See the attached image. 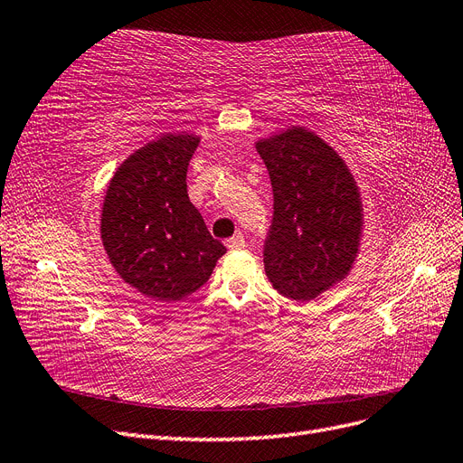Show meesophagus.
Here are the masks:
<instances>
[{"label": "esophagus", "instance_id": "obj_1", "mask_svg": "<svg viewBox=\"0 0 463 463\" xmlns=\"http://www.w3.org/2000/svg\"><path fill=\"white\" fill-rule=\"evenodd\" d=\"M226 245H228V249H232V250L241 249V247H245V237H243L241 233H235L233 237H230V240L226 241Z\"/></svg>", "mask_w": 463, "mask_h": 463}]
</instances>
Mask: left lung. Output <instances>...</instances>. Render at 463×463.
Instances as JSON below:
<instances>
[{"instance_id":"1","label":"left lung","mask_w":463,"mask_h":463,"mask_svg":"<svg viewBox=\"0 0 463 463\" xmlns=\"http://www.w3.org/2000/svg\"><path fill=\"white\" fill-rule=\"evenodd\" d=\"M270 174L274 218L264 270L288 299L313 301L352 272L363 235L357 181L325 138L293 125L255 143Z\"/></svg>"}]
</instances>
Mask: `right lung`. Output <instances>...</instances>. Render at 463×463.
Returning a JSON list of instances; mask_svg holds the SVG:
<instances>
[{"mask_svg":"<svg viewBox=\"0 0 463 463\" xmlns=\"http://www.w3.org/2000/svg\"><path fill=\"white\" fill-rule=\"evenodd\" d=\"M199 143L193 133H164L128 156L106 189V255L125 284L158 301L197 291L226 253L187 194V165Z\"/></svg>","mask_w":463,"mask_h":463,"instance_id":"add662e5","label":"right lung"}]
</instances>
